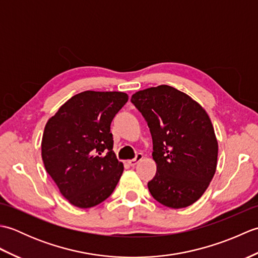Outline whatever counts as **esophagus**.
Segmentation results:
<instances>
[{"label":"esophagus","instance_id":"34e87169","mask_svg":"<svg viewBox=\"0 0 258 258\" xmlns=\"http://www.w3.org/2000/svg\"><path fill=\"white\" fill-rule=\"evenodd\" d=\"M142 160H143V154H142V153H138V154H136V156H135V158H133V160H131V161H128V164L132 167H134L136 164H138L139 162H141Z\"/></svg>","mask_w":258,"mask_h":258}]
</instances>
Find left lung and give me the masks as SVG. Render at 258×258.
<instances>
[{
  "label": "left lung",
  "instance_id": "1",
  "mask_svg": "<svg viewBox=\"0 0 258 258\" xmlns=\"http://www.w3.org/2000/svg\"><path fill=\"white\" fill-rule=\"evenodd\" d=\"M149 125L155 176L147 183L152 196L171 208L193 204L216 172L218 144L205 109L187 94L160 85L131 98Z\"/></svg>",
  "mask_w": 258,
  "mask_h": 258
}]
</instances>
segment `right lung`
I'll list each match as a JSON object with an SVG mask.
<instances>
[{
	"instance_id": "1",
	"label": "right lung",
	"mask_w": 258,
	"mask_h": 258,
	"mask_svg": "<svg viewBox=\"0 0 258 258\" xmlns=\"http://www.w3.org/2000/svg\"><path fill=\"white\" fill-rule=\"evenodd\" d=\"M127 100L123 92L85 91L71 97L47 120L42 160L72 205L96 206L116 187L124 166L113 152L111 123Z\"/></svg>"
}]
</instances>
